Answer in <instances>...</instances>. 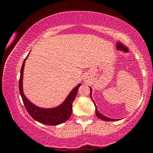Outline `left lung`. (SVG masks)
Listing matches in <instances>:
<instances>
[{"label": "left lung", "instance_id": "obj_1", "mask_svg": "<svg viewBox=\"0 0 153 153\" xmlns=\"http://www.w3.org/2000/svg\"><path fill=\"white\" fill-rule=\"evenodd\" d=\"M91 93H92V91H91V99H92ZM94 104H95V102H94ZM95 114H96V116H97L98 117V118H100V119H102V120H106V121H116V119L108 118H107V117L104 116H103V115H102L101 114H100V113L98 112L97 107H96L95 104Z\"/></svg>", "mask_w": 153, "mask_h": 153}]
</instances>
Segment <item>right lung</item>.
<instances>
[{
  "label": "right lung",
  "instance_id": "obj_1",
  "mask_svg": "<svg viewBox=\"0 0 153 153\" xmlns=\"http://www.w3.org/2000/svg\"><path fill=\"white\" fill-rule=\"evenodd\" d=\"M28 57V56H27ZM27 57L25 58L23 62L22 67L21 68V74L19 82V88L20 95L22 96L23 102L25 106V108L30 116L37 122L42 123V124L49 125H57L65 122L68 120L72 114V103L74 101L75 97L77 95L79 88L81 84H79L77 86L72 90V92L69 94L68 97L65 100L63 103L60 106L53 108H42L37 107L34 104L31 103L27 98L25 97L23 93V72H24V64Z\"/></svg>",
  "mask_w": 153,
  "mask_h": 153
}]
</instances>
